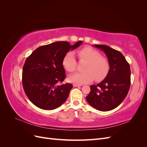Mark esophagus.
Wrapping results in <instances>:
<instances>
[{"label":"esophagus","instance_id":"1","mask_svg":"<svg viewBox=\"0 0 147 147\" xmlns=\"http://www.w3.org/2000/svg\"><path fill=\"white\" fill-rule=\"evenodd\" d=\"M73 86L74 87H78V86H81L82 85H81V84H77V83H74Z\"/></svg>","mask_w":147,"mask_h":147}]
</instances>
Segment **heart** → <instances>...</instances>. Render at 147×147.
Masks as SVG:
<instances>
[{"mask_svg":"<svg viewBox=\"0 0 147 147\" xmlns=\"http://www.w3.org/2000/svg\"><path fill=\"white\" fill-rule=\"evenodd\" d=\"M80 60L86 61L83 72L70 75L69 80L77 84L88 83L95 79L100 81L104 78L109 70V63L100 53L91 47H84L76 52ZM77 61L72 52H69L63 59L64 68L69 72H72L77 68Z\"/></svg>","mask_w":147,"mask_h":147,"instance_id":"1","label":"heart"}]
</instances>
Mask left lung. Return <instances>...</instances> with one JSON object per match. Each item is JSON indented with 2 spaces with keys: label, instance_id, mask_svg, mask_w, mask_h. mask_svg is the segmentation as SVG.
<instances>
[{
  "label": "left lung",
  "instance_id": "1",
  "mask_svg": "<svg viewBox=\"0 0 147 147\" xmlns=\"http://www.w3.org/2000/svg\"><path fill=\"white\" fill-rule=\"evenodd\" d=\"M94 47L105 53L110 69L100 83L90 86L91 91L86 99L92 107L106 112L117 107L126 97L131 85L130 66L119 51L107 45Z\"/></svg>",
  "mask_w": 147,
  "mask_h": 147
}]
</instances>
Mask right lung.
Listing matches in <instances>:
<instances>
[{"instance_id": "right-lung-1", "label": "right lung", "mask_w": 147, "mask_h": 147, "mask_svg": "<svg viewBox=\"0 0 147 147\" xmlns=\"http://www.w3.org/2000/svg\"><path fill=\"white\" fill-rule=\"evenodd\" d=\"M82 43L56 42L40 47L26 59L23 68V86L29 99L37 107L53 110L67 100L73 86L61 84L65 79L64 56Z\"/></svg>"}]
</instances>
